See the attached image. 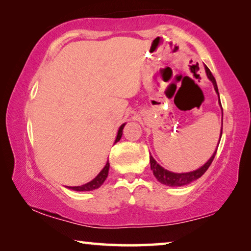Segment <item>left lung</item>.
<instances>
[{
	"mask_svg": "<svg viewBox=\"0 0 251 251\" xmlns=\"http://www.w3.org/2000/svg\"><path fill=\"white\" fill-rule=\"evenodd\" d=\"M205 70H206V73L208 78L211 80V83L214 84V88L216 93H217L218 96H219V93H218V87H217V83H216V79L214 76H212L211 72L209 71L207 66H205ZM220 106H222V103L219 101ZM222 135H223V127H222V130H220V138H222ZM220 142V141H219ZM216 152H217V148H216V151L212 156L210 157V159L207 161V163L201 166V168L196 169V171L194 172H189V173H181V174H178V173H173V172H169L167 169H165L160 166L159 164H157V161L152 158V156H150V160H151V168L152 171V174H154V176L156 177V179L158 180L161 184L166 185V186H172V187H178V186H184L189 184V182H192L194 180L198 179L199 177H201L203 174L206 173V171L212 163V160L215 158V155Z\"/></svg>",
	"mask_w": 251,
	"mask_h": 251,
	"instance_id": "1",
	"label": "left lung"
}]
</instances>
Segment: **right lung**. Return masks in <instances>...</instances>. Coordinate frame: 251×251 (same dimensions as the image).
Segmentation results:
<instances>
[{"instance_id": "right-lung-1", "label": "right lung", "mask_w": 251, "mask_h": 251, "mask_svg": "<svg viewBox=\"0 0 251 251\" xmlns=\"http://www.w3.org/2000/svg\"><path fill=\"white\" fill-rule=\"evenodd\" d=\"M124 126H125V124H123L120 127V129H118V133H117V136H116L115 143H117L121 139L122 135H123V129H124ZM115 143H114V144H115ZM108 169H109V163H108V160H107V163H106L105 167L101 169L100 173L94 178V179L91 180L90 182H87V184H85V185L69 187V188L70 189H73V190H76V192H90V190L97 189V188H99V187H100L101 185H103V182L105 181L106 178H107V176H108Z\"/></svg>"}]
</instances>
